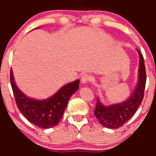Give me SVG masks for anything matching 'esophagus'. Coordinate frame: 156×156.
Listing matches in <instances>:
<instances>
[{
	"instance_id": "obj_1",
	"label": "esophagus",
	"mask_w": 156,
	"mask_h": 156,
	"mask_svg": "<svg viewBox=\"0 0 156 156\" xmlns=\"http://www.w3.org/2000/svg\"><path fill=\"white\" fill-rule=\"evenodd\" d=\"M90 81H91V77L88 74H84V75H82V76L81 78V83L84 84V83L89 82Z\"/></svg>"
}]
</instances>
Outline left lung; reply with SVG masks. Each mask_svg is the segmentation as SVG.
I'll return each mask as SVG.
<instances>
[{
	"label": "left lung",
	"mask_w": 156,
	"mask_h": 156,
	"mask_svg": "<svg viewBox=\"0 0 156 156\" xmlns=\"http://www.w3.org/2000/svg\"><path fill=\"white\" fill-rule=\"evenodd\" d=\"M140 55L139 80L135 90L128 100L119 104L105 106L97 99L94 115L103 126L110 129L122 127L134 115L144 99L146 82V67L144 56L137 49Z\"/></svg>",
	"instance_id": "left-lung-1"
}]
</instances>
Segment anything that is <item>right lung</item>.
I'll use <instances>...</instances> for the list:
<instances>
[{
    "instance_id": "add662e5",
    "label": "right lung",
    "mask_w": 156,
    "mask_h": 156,
    "mask_svg": "<svg viewBox=\"0 0 156 156\" xmlns=\"http://www.w3.org/2000/svg\"><path fill=\"white\" fill-rule=\"evenodd\" d=\"M10 83L16 103L22 114L33 125L41 128H50L58 125L71 96L79 87V80L66 84L48 100L29 98L19 90L10 70Z\"/></svg>"
}]
</instances>
